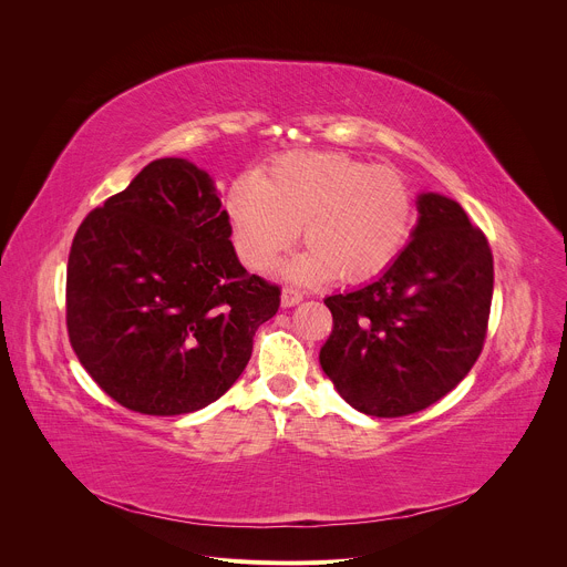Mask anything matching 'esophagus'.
I'll return each mask as SVG.
<instances>
[{"label": "esophagus", "instance_id": "34e87169", "mask_svg": "<svg viewBox=\"0 0 567 567\" xmlns=\"http://www.w3.org/2000/svg\"><path fill=\"white\" fill-rule=\"evenodd\" d=\"M300 300H302V291H300V289H296V287H285V289H282V296H280L282 307H293V305H298Z\"/></svg>", "mask_w": 567, "mask_h": 567}]
</instances>
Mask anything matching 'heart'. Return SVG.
<instances>
[{
    "instance_id": "1",
    "label": "heart",
    "mask_w": 567,
    "mask_h": 567,
    "mask_svg": "<svg viewBox=\"0 0 567 567\" xmlns=\"http://www.w3.org/2000/svg\"><path fill=\"white\" fill-rule=\"evenodd\" d=\"M233 245L251 271H269L300 235L287 267L300 282L368 280L388 269L415 226V195L399 171L348 154H285L226 202Z\"/></svg>"
}]
</instances>
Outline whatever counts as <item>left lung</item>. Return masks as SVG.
<instances>
[{"label":"left lung","instance_id":"left-lung-1","mask_svg":"<svg viewBox=\"0 0 567 567\" xmlns=\"http://www.w3.org/2000/svg\"><path fill=\"white\" fill-rule=\"evenodd\" d=\"M417 210L413 239L383 276L326 298L334 330L320 368L352 409L372 417L429 409L468 374L487 337V237L444 195H420Z\"/></svg>","mask_w":567,"mask_h":567}]
</instances>
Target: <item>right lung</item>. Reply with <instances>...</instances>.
<instances>
[{"mask_svg": "<svg viewBox=\"0 0 567 567\" xmlns=\"http://www.w3.org/2000/svg\"><path fill=\"white\" fill-rule=\"evenodd\" d=\"M280 287L247 274L213 179L156 158L80 224L66 265V332L121 406L184 415L247 368Z\"/></svg>", "mask_w": 567, "mask_h": 567, "instance_id": "obj_1", "label": "right lung"}]
</instances>
